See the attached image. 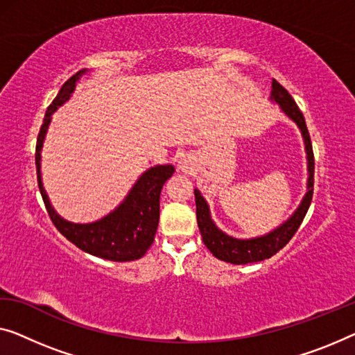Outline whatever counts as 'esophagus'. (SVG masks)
<instances>
[{
    "instance_id": "34e87169",
    "label": "esophagus",
    "mask_w": 355,
    "mask_h": 355,
    "mask_svg": "<svg viewBox=\"0 0 355 355\" xmlns=\"http://www.w3.org/2000/svg\"><path fill=\"white\" fill-rule=\"evenodd\" d=\"M184 164H187V162H184V159L182 161V168H187V166H184Z\"/></svg>"
}]
</instances>
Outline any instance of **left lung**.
I'll list each match as a JSON object with an SVG mask.
<instances>
[{"mask_svg": "<svg viewBox=\"0 0 355 355\" xmlns=\"http://www.w3.org/2000/svg\"><path fill=\"white\" fill-rule=\"evenodd\" d=\"M271 98L274 102L279 103L280 110L288 116L290 119H293L296 125L300 127L301 134H303L304 145H306V155H308V193L301 200L300 207L296 209L295 214L268 234L253 237V239H236L225 234L223 231L216 228L214 221L210 218L209 205L205 202V199L200 196L199 189H194V198H196V216H198V226L202 236V241L205 247L211 252V255L218 258L221 261L231 263V264H247V263H255L263 261L266 258H271L272 255L284 248L288 244L290 239L295 236V232L298 231L301 221L308 214V209L313 200V191H314V153H313V144H311V137L306 127L304 116L301 113L298 105L295 103L292 95L287 92L282 84H279L276 79H272V91Z\"/></svg>", "mask_w": 355, "mask_h": 355, "instance_id": "1", "label": "left lung"}]
</instances>
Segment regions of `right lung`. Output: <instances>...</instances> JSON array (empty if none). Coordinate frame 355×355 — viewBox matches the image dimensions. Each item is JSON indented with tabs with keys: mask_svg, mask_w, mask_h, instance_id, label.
Masks as SVG:
<instances>
[{
	"mask_svg": "<svg viewBox=\"0 0 355 355\" xmlns=\"http://www.w3.org/2000/svg\"><path fill=\"white\" fill-rule=\"evenodd\" d=\"M84 73H86V70H81L68 79L46 111L38 140H36L35 153L38 187L52 223L71 244H75L78 248L91 253L94 257L103 258V260L134 261L144 257L148 248L151 247L153 241H155L157 223H159L161 189L164 183L175 172L173 166L167 164V166L148 168L144 175L137 180L134 188L125 196L124 202L118 209H114L110 215L103 216L102 220L87 225L70 223V221L60 218L55 214V210L52 209L44 188H42L41 148L52 113L70 98L79 76H83Z\"/></svg>",
	"mask_w": 355,
	"mask_h": 355,
	"instance_id": "obj_1",
	"label": "right lung"
}]
</instances>
